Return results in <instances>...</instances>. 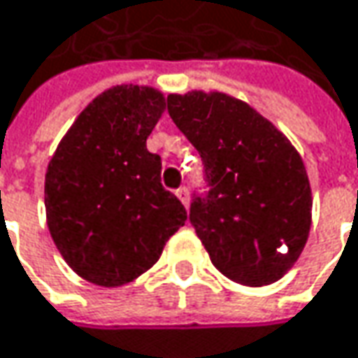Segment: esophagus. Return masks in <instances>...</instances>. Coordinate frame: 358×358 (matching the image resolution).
<instances>
[{"mask_svg": "<svg viewBox=\"0 0 358 358\" xmlns=\"http://www.w3.org/2000/svg\"><path fill=\"white\" fill-rule=\"evenodd\" d=\"M176 196H178L180 202H182L184 206H188V188H186V186L178 188V190H176Z\"/></svg>", "mask_w": 358, "mask_h": 358, "instance_id": "34e87169", "label": "esophagus"}]
</instances>
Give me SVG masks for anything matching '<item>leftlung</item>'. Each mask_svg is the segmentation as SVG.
I'll return each mask as SVG.
<instances>
[{
	"instance_id": "left-lung-1",
	"label": "left lung",
	"mask_w": 358,
	"mask_h": 358,
	"mask_svg": "<svg viewBox=\"0 0 358 358\" xmlns=\"http://www.w3.org/2000/svg\"><path fill=\"white\" fill-rule=\"evenodd\" d=\"M168 114L204 162L210 190L194 198L190 222L212 264L244 287L282 278L313 218L301 154L250 103L224 92L170 94Z\"/></svg>"
}]
</instances>
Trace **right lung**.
I'll use <instances>...</instances> for the list:
<instances>
[{"label":"right lung","mask_w":358,"mask_h":358,"mask_svg":"<svg viewBox=\"0 0 358 358\" xmlns=\"http://www.w3.org/2000/svg\"><path fill=\"white\" fill-rule=\"evenodd\" d=\"M164 110L156 87H110L76 117L48 164L50 234L87 282L114 288L136 280L188 218L164 190L160 156L146 148Z\"/></svg>","instance_id":"obj_1"}]
</instances>
